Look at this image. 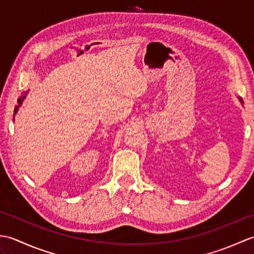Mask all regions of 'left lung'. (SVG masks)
I'll list each match as a JSON object with an SVG mask.
<instances>
[{
    "instance_id": "8db88e82",
    "label": "left lung",
    "mask_w": 254,
    "mask_h": 254,
    "mask_svg": "<svg viewBox=\"0 0 254 254\" xmlns=\"http://www.w3.org/2000/svg\"><path fill=\"white\" fill-rule=\"evenodd\" d=\"M238 99H239V101H240V104H241V105H244V100H242L241 97H238Z\"/></svg>"
}]
</instances>
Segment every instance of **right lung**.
<instances>
[{
    "mask_svg": "<svg viewBox=\"0 0 254 254\" xmlns=\"http://www.w3.org/2000/svg\"><path fill=\"white\" fill-rule=\"evenodd\" d=\"M27 94H28V91H26V93H25L23 96H20L19 98H18V100H17V106H15V109H14V116L16 115V113H17V111H18V109H19V107L21 106V104H23V101H24L25 98H26Z\"/></svg>",
    "mask_w": 254,
    "mask_h": 254,
    "instance_id": "right-lung-1",
    "label": "right lung"
}]
</instances>
